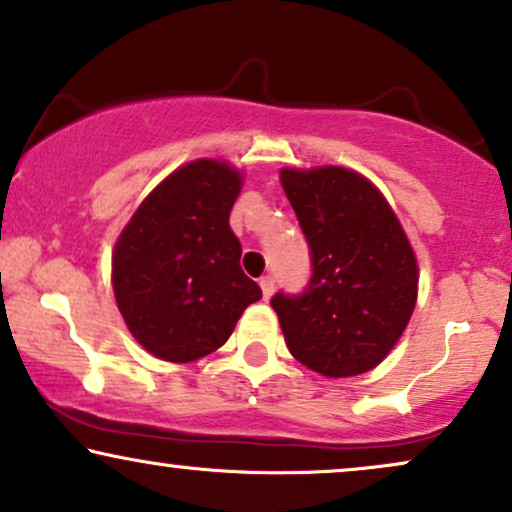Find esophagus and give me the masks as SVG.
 Wrapping results in <instances>:
<instances>
[{
    "mask_svg": "<svg viewBox=\"0 0 512 512\" xmlns=\"http://www.w3.org/2000/svg\"><path fill=\"white\" fill-rule=\"evenodd\" d=\"M260 286H262V295H264V300H267V298H272V293H274V286H276L274 276H272V274L262 276V279H260Z\"/></svg>",
    "mask_w": 512,
    "mask_h": 512,
    "instance_id": "esophagus-1",
    "label": "esophagus"
}]
</instances>
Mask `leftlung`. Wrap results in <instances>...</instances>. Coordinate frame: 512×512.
I'll return each instance as SVG.
<instances>
[{"mask_svg": "<svg viewBox=\"0 0 512 512\" xmlns=\"http://www.w3.org/2000/svg\"><path fill=\"white\" fill-rule=\"evenodd\" d=\"M310 245L312 276L300 295L276 293L272 307L291 355L324 377L377 367L408 326L417 303V260L374 183L343 166L281 169Z\"/></svg>", "mask_w": 512, "mask_h": 512, "instance_id": "1", "label": "left lung"}]
</instances>
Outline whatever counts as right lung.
Segmentation results:
<instances>
[{
  "label": "right lung",
  "mask_w": 512,
  "mask_h": 512,
  "mask_svg": "<svg viewBox=\"0 0 512 512\" xmlns=\"http://www.w3.org/2000/svg\"><path fill=\"white\" fill-rule=\"evenodd\" d=\"M240 186L231 164L195 159L145 197L116 240V305L135 341L159 360L214 353L262 298L240 269L243 250L229 226Z\"/></svg>",
  "instance_id": "1"
}]
</instances>
